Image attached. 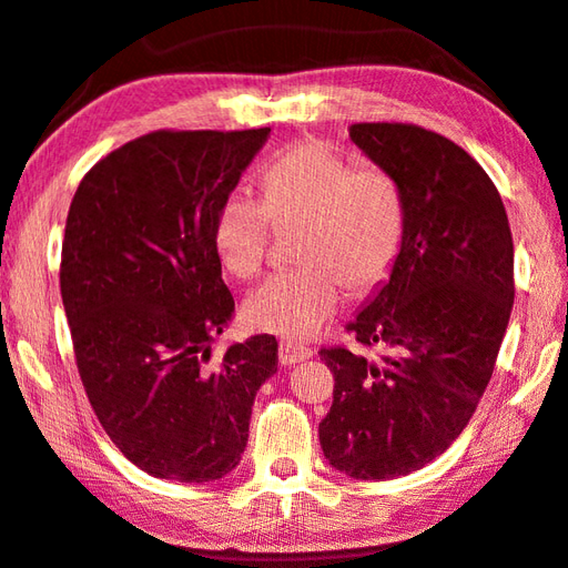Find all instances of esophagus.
I'll use <instances>...</instances> for the list:
<instances>
[{
	"label": "esophagus",
	"mask_w": 568,
	"mask_h": 568,
	"mask_svg": "<svg viewBox=\"0 0 568 568\" xmlns=\"http://www.w3.org/2000/svg\"><path fill=\"white\" fill-rule=\"evenodd\" d=\"M313 357V349L311 347H303L297 343H281V363L283 365H297V363H305V359Z\"/></svg>",
	"instance_id": "obj_1"
}]
</instances>
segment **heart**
Here are the masks:
<instances>
[{"instance_id": "b5f03b06", "label": "heart", "mask_w": 568, "mask_h": 568, "mask_svg": "<svg viewBox=\"0 0 568 568\" xmlns=\"http://www.w3.org/2000/svg\"><path fill=\"white\" fill-rule=\"evenodd\" d=\"M263 201L231 193L213 221V245L225 271L251 277L261 271L271 219H303L301 267L267 275L243 303L248 325L305 339L343 303L345 285L365 293L395 263L405 209L397 181L379 166H353L320 141H303L267 163Z\"/></svg>"}]
</instances>
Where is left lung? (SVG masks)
I'll return each instance as SVG.
<instances>
[{
	"instance_id": "left-lung-1",
	"label": "left lung",
	"mask_w": 568,
	"mask_h": 568,
	"mask_svg": "<svg viewBox=\"0 0 568 568\" xmlns=\"http://www.w3.org/2000/svg\"><path fill=\"white\" fill-rule=\"evenodd\" d=\"M349 141L397 181L402 243L353 323L373 359L320 349L335 375L320 447L353 479H395L439 457L487 389L514 305L501 195L457 143L412 123H355Z\"/></svg>"
}]
</instances>
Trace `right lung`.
Listing matches in <instances>:
<instances>
[{
	"mask_svg": "<svg viewBox=\"0 0 568 568\" xmlns=\"http://www.w3.org/2000/svg\"><path fill=\"white\" fill-rule=\"evenodd\" d=\"M271 129L156 131L79 183L61 245V303L101 427L151 477L215 481L239 467L277 339L213 359L235 313L213 245L221 201Z\"/></svg>",
	"mask_w": 568,
	"mask_h": 568,
	"instance_id": "obj_1",
	"label": "right lung"
}]
</instances>
